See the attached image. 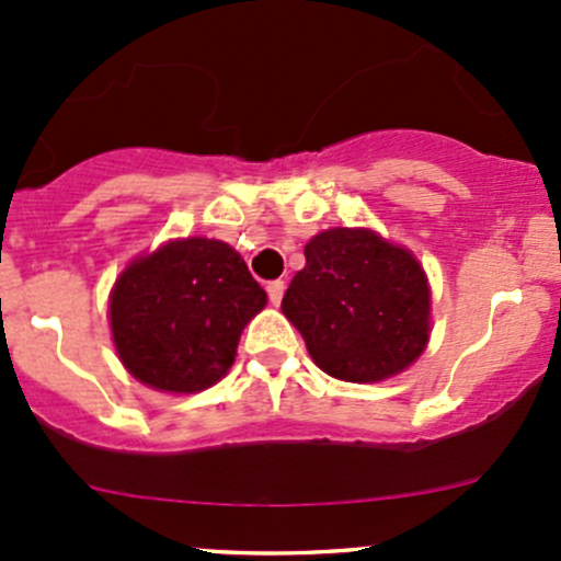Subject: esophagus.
Listing matches in <instances>:
<instances>
[{"label":"esophagus","instance_id":"34e87169","mask_svg":"<svg viewBox=\"0 0 561 561\" xmlns=\"http://www.w3.org/2000/svg\"><path fill=\"white\" fill-rule=\"evenodd\" d=\"M266 293H268V300H271V304L279 306V304H282V295H285V282H282V279L268 282V285H266Z\"/></svg>","mask_w":561,"mask_h":561}]
</instances>
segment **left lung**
I'll return each instance as SVG.
<instances>
[{"label": "left lung", "instance_id": "obj_1", "mask_svg": "<svg viewBox=\"0 0 561 561\" xmlns=\"http://www.w3.org/2000/svg\"><path fill=\"white\" fill-rule=\"evenodd\" d=\"M304 252L282 311L317 367L348 383L408 370L431 330L428 279L415 255L370 229H328Z\"/></svg>", "mask_w": 561, "mask_h": 561}]
</instances>
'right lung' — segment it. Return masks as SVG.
I'll return each instance as SVG.
<instances>
[{"instance_id": "obj_1", "label": "right lung", "mask_w": 561, "mask_h": 561, "mask_svg": "<svg viewBox=\"0 0 561 561\" xmlns=\"http://www.w3.org/2000/svg\"><path fill=\"white\" fill-rule=\"evenodd\" d=\"M263 306L266 290L237 250L218 239H172L119 274L111 335L140 383L196 393L229 373L244 324Z\"/></svg>"}]
</instances>
